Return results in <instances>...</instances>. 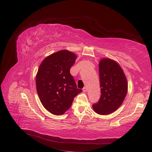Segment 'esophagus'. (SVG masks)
Here are the masks:
<instances>
[{"instance_id": "obj_1", "label": "esophagus", "mask_w": 152, "mask_h": 152, "mask_svg": "<svg viewBox=\"0 0 152 152\" xmlns=\"http://www.w3.org/2000/svg\"><path fill=\"white\" fill-rule=\"evenodd\" d=\"M87 91H88V88H87L86 87H84V88H83V92H86Z\"/></svg>"}]
</instances>
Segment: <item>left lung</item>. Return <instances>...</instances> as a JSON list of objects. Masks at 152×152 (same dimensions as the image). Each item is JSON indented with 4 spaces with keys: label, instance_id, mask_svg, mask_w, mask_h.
<instances>
[{
    "label": "left lung",
    "instance_id": "obj_1",
    "mask_svg": "<svg viewBox=\"0 0 152 152\" xmlns=\"http://www.w3.org/2000/svg\"><path fill=\"white\" fill-rule=\"evenodd\" d=\"M101 97L93 104L94 111L107 115L121 105L127 93V81L121 67L114 60L104 58L99 62Z\"/></svg>",
    "mask_w": 152,
    "mask_h": 152
}]
</instances>
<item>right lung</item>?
I'll return each mask as SVG.
<instances>
[{"instance_id": "obj_1", "label": "right lung", "mask_w": 152, "mask_h": 152, "mask_svg": "<svg viewBox=\"0 0 152 152\" xmlns=\"http://www.w3.org/2000/svg\"><path fill=\"white\" fill-rule=\"evenodd\" d=\"M76 56L61 50L43 60L36 76V86L42 104L54 115H62L72 105L74 98L82 92L70 73Z\"/></svg>"}]
</instances>
